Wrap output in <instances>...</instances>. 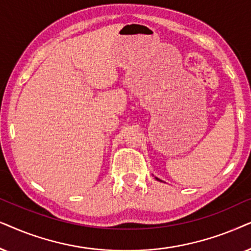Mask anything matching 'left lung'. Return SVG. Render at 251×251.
I'll use <instances>...</instances> for the list:
<instances>
[{"mask_svg": "<svg viewBox=\"0 0 251 251\" xmlns=\"http://www.w3.org/2000/svg\"><path fill=\"white\" fill-rule=\"evenodd\" d=\"M156 179H157V180H158V181H162V180H159L158 178H156Z\"/></svg>", "mask_w": 251, "mask_h": 251, "instance_id": "8db88e82", "label": "left lung"}]
</instances>
